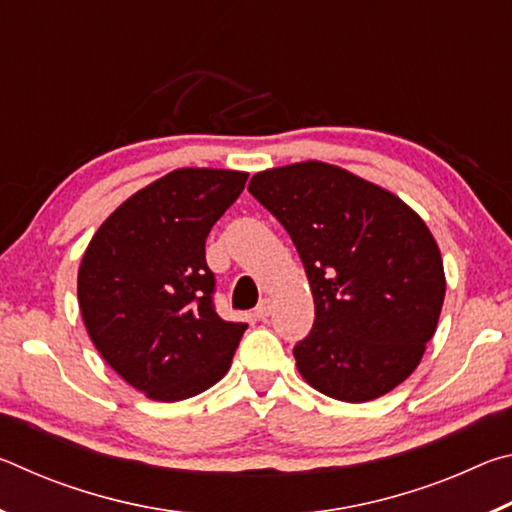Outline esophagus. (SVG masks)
<instances>
[{"label": "esophagus", "mask_w": 512, "mask_h": 512, "mask_svg": "<svg viewBox=\"0 0 512 512\" xmlns=\"http://www.w3.org/2000/svg\"><path fill=\"white\" fill-rule=\"evenodd\" d=\"M271 311H273L271 300H262V302H259V305L255 307V318L266 320L268 316H271Z\"/></svg>", "instance_id": "1"}]
</instances>
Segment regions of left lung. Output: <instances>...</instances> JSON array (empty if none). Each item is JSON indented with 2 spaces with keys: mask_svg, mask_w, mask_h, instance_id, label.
Wrapping results in <instances>:
<instances>
[{
  "mask_svg": "<svg viewBox=\"0 0 512 512\" xmlns=\"http://www.w3.org/2000/svg\"><path fill=\"white\" fill-rule=\"evenodd\" d=\"M248 192L289 232L316 318L293 348L309 386L370 402L418 368L436 334L445 268L436 239L402 198L334 164L255 173Z\"/></svg>",
  "mask_w": 512,
  "mask_h": 512,
  "instance_id": "obj_1",
  "label": "left lung"
}]
</instances>
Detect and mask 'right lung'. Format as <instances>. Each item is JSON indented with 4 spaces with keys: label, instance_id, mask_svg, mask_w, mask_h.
<instances>
[{
    "label": "right lung",
    "instance_id": "1",
    "mask_svg": "<svg viewBox=\"0 0 512 512\" xmlns=\"http://www.w3.org/2000/svg\"><path fill=\"white\" fill-rule=\"evenodd\" d=\"M246 180L230 169L171 171L121 203L81 259L79 307L94 348L151 400H187L230 370L248 325L216 314L205 239Z\"/></svg>",
    "mask_w": 512,
    "mask_h": 512
}]
</instances>
